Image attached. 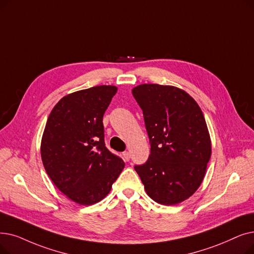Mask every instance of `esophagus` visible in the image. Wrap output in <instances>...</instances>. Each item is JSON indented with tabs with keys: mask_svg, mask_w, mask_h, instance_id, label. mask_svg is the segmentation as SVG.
<instances>
[{
	"mask_svg": "<svg viewBox=\"0 0 254 254\" xmlns=\"http://www.w3.org/2000/svg\"><path fill=\"white\" fill-rule=\"evenodd\" d=\"M123 156H124V158H125L126 161H128L129 158H130V154H129L128 151H125V152L123 153Z\"/></svg>",
	"mask_w": 254,
	"mask_h": 254,
	"instance_id": "34e87169",
	"label": "esophagus"
}]
</instances>
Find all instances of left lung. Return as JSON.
I'll return each mask as SVG.
<instances>
[{
    "label": "left lung",
    "instance_id": "1",
    "mask_svg": "<svg viewBox=\"0 0 254 254\" xmlns=\"http://www.w3.org/2000/svg\"><path fill=\"white\" fill-rule=\"evenodd\" d=\"M141 108L150 154L135 170L148 196L172 205L200 186L211 158V138L199 106L173 86L142 84L131 90Z\"/></svg>",
    "mask_w": 254,
    "mask_h": 254
}]
</instances>
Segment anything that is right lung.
<instances>
[{
	"label": "right lung",
	"mask_w": 254,
	"mask_h": 254,
	"mask_svg": "<svg viewBox=\"0 0 254 254\" xmlns=\"http://www.w3.org/2000/svg\"><path fill=\"white\" fill-rule=\"evenodd\" d=\"M116 92L115 86L103 85L62 97L43 131L41 159L48 175L82 205L105 198L125 167L105 144L103 117Z\"/></svg>",
	"instance_id": "add662e5"
}]
</instances>
